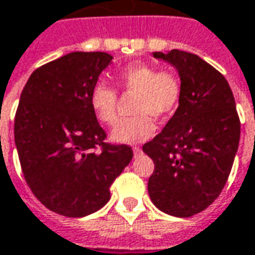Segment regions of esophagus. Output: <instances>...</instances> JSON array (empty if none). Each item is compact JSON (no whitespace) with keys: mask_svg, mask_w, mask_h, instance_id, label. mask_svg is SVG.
<instances>
[{"mask_svg":"<svg viewBox=\"0 0 255 255\" xmlns=\"http://www.w3.org/2000/svg\"><path fill=\"white\" fill-rule=\"evenodd\" d=\"M133 153H134V155H137L141 153V148L140 147H133Z\"/></svg>","mask_w":255,"mask_h":255,"instance_id":"esophagus-1","label":"esophagus"}]
</instances>
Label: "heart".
<instances>
[{
	"label": "heart",
	"mask_w": 255,
	"mask_h": 255,
	"mask_svg": "<svg viewBox=\"0 0 255 255\" xmlns=\"http://www.w3.org/2000/svg\"><path fill=\"white\" fill-rule=\"evenodd\" d=\"M121 91L136 95L133 104L134 118L121 121L112 130L118 143H140L155 133L153 118L168 119L178 109L182 100V81L171 70H160L148 63H130L116 73ZM118 91L105 83H97L90 94V104L97 119L115 125L118 119Z\"/></svg>",
	"instance_id": "1"
}]
</instances>
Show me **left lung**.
Masks as SVG:
<instances>
[{
  "label": "left lung",
  "instance_id": "8db88e82",
  "mask_svg": "<svg viewBox=\"0 0 255 255\" xmlns=\"http://www.w3.org/2000/svg\"><path fill=\"white\" fill-rule=\"evenodd\" d=\"M153 56L177 67L182 100L161 133L143 144L154 161L148 194L160 211L189 218L220 195L240 140V119L229 83L196 54L174 49Z\"/></svg>",
  "mask_w": 255,
  "mask_h": 255
}]
</instances>
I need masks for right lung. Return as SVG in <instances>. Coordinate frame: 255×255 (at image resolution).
<instances>
[{
    "label": "right lung",
    "mask_w": 255,
    "mask_h": 255,
    "mask_svg": "<svg viewBox=\"0 0 255 255\" xmlns=\"http://www.w3.org/2000/svg\"><path fill=\"white\" fill-rule=\"evenodd\" d=\"M112 56L74 52L36 68L15 114V144L33 195L47 209L81 218L101 209L130 163L128 144L107 143L90 104Z\"/></svg>",
    "instance_id": "right-lung-1"
}]
</instances>
